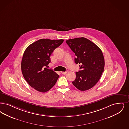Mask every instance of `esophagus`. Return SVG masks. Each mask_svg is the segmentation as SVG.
<instances>
[{
  "label": "esophagus",
  "instance_id": "obj_1",
  "mask_svg": "<svg viewBox=\"0 0 129 129\" xmlns=\"http://www.w3.org/2000/svg\"><path fill=\"white\" fill-rule=\"evenodd\" d=\"M67 72V71H66V72H61V73L62 74H65Z\"/></svg>",
  "mask_w": 129,
  "mask_h": 129
}]
</instances>
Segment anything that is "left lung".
<instances>
[{
    "mask_svg": "<svg viewBox=\"0 0 129 129\" xmlns=\"http://www.w3.org/2000/svg\"><path fill=\"white\" fill-rule=\"evenodd\" d=\"M76 57V64L81 70L76 72V79L72 82L80 91H86L94 86L104 72L105 60L100 48L84 37L67 40L66 41Z\"/></svg>",
    "mask_w": 129,
    "mask_h": 129,
    "instance_id": "obj_1",
    "label": "left lung"
}]
</instances>
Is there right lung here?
<instances>
[{
    "label": "right lung",
    "mask_w": 129,
    "mask_h": 129,
    "mask_svg": "<svg viewBox=\"0 0 129 129\" xmlns=\"http://www.w3.org/2000/svg\"><path fill=\"white\" fill-rule=\"evenodd\" d=\"M64 41L63 39H42L32 43L24 52L21 63L23 77L31 87L45 93L53 87L59 75L46 68L50 55Z\"/></svg>",
    "instance_id": "right-lung-1"
}]
</instances>
